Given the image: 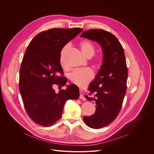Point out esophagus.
Listing matches in <instances>:
<instances>
[{"instance_id":"obj_1","label":"esophagus","mask_w":154,"mask_h":154,"mask_svg":"<svg viewBox=\"0 0 154 154\" xmlns=\"http://www.w3.org/2000/svg\"><path fill=\"white\" fill-rule=\"evenodd\" d=\"M80 99H83V100H85V98L83 96V92L81 89H80Z\"/></svg>"}]
</instances>
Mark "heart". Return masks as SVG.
Masks as SVG:
<instances>
[{"mask_svg":"<svg viewBox=\"0 0 154 154\" xmlns=\"http://www.w3.org/2000/svg\"><path fill=\"white\" fill-rule=\"evenodd\" d=\"M79 47L82 54L87 58H91L95 52V46L94 44L88 40H83L79 43ZM69 50V46H65L61 50L60 53V64L61 67L66 69L64 60L66 54ZM97 64V63H96ZM94 73L91 68H86L84 69H79L74 71L70 75V80L71 82L79 87H84L94 78Z\"/></svg>","mask_w":154,"mask_h":154,"instance_id":"1","label":"heart"}]
</instances>
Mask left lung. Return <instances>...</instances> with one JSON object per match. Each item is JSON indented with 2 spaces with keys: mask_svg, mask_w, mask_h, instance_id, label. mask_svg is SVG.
Segmentation results:
<instances>
[{
  "mask_svg": "<svg viewBox=\"0 0 154 154\" xmlns=\"http://www.w3.org/2000/svg\"><path fill=\"white\" fill-rule=\"evenodd\" d=\"M80 36L99 43L103 52L100 69L88 86L90 93L85 96L96 104V112L83 118L88 126L98 129L111 124L122 108L128 76L126 60L121 44L112 33L102 29H90Z\"/></svg>",
  "mask_w": 154,
  "mask_h": 154,
  "instance_id": "obj_1",
  "label": "left lung"
}]
</instances>
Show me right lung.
I'll return each mask as SVG.
<instances>
[{
	"instance_id": "add662e5",
	"label": "right lung",
	"mask_w": 154,
	"mask_h": 154,
	"mask_svg": "<svg viewBox=\"0 0 154 154\" xmlns=\"http://www.w3.org/2000/svg\"><path fill=\"white\" fill-rule=\"evenodd\" d=\"M82 32L81 28L43 31L33 38L26 51L20 68L19 88L26 110L37 124L53 125L61 117L65 102L79 97V89L74 84L58 93L53 86L66 84L60 64V53Z\"/></svg>"
}]
</instances>
